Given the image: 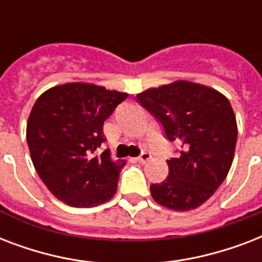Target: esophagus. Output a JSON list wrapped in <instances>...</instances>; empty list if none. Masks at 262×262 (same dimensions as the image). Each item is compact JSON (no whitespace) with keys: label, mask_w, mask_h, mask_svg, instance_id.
<instances>
[{"label":"esophagus","mask_w":262,"mask_h":262,"mask_svg":"<svg viewBox=\"0 0 262 262\" xmlns=\"http://www.w3.org/2000/svg\"><path fill=\"white\" fill-rule=\"evenodd\" d=\"M149 159H151V154L147 151H143L137 158H136V160H137L139 163H145V162H148Z\"/></svg>","instance_id":"34e87169"}]
</instances>
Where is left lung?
Masks as SVG:
<instances>
[{
    "instance_id": "left-lung-1",
    "label": "left lung",
    "mask_w": 262,
    "mask_h": 262,
    "mask_svg": "<svg viewBox=\"0 0 262 262\" xmlns=\"http://www.w3.org/2000/svg\"><path fill=\"white\" fill-rule=\"evenodd\" d=\"M163 127L164 137L179 144L167 160V178L152 183L156 203L174 211L204 204L227 177L235 152V114L228 99L209 87L175 81L136 96Z\"/></svg>"
}]
</instances>
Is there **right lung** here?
<instances>
[{"label": "right lung", "instance_id": "obj_1", "mask_svg": "<svg viewBox=\"0 0 262 262\" xmlns=\"http://www.w3.org/2000/svg\"><path fill=\"white\" fill-rule=\"evenodd\" d=\"M127 94L94 84L53 87L35 102L27 123L31 159L47 189L76 208L103 204L115 194L125 163L111 162L103 123Z\"/></svg>", "mask_w": 262, "mask_h": 262}]
</instances>
